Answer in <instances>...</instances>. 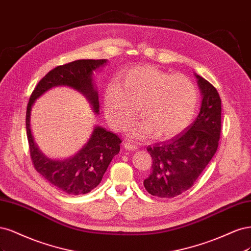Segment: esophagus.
Segmentation results:
<instances>
[{"instance_id":"obj_1","label":"esophagus","mask_w":251,"mask_h":251,"mask_svg":"<svg viewBox=\"0 0 251 251\" xmlns=\"http://www.w3.org/2000/svg\"><path fill=\"white\" fill-rule=\"evenodd\" d=\"M124 147H125V149H126V150H131V151H133V150H136V149H137V147L135 146V145L131 144L130 142H126V143L124 144Z\"/></svg>"}]
</instances>
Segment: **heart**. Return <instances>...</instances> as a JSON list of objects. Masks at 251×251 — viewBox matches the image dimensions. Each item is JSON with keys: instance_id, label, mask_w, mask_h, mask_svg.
I'll return each mask as SVG.
<instances>
[{"instance_id": "heart-1", "label": "heart", "mask_w": 251, "mask_h": 251, "mask_svg": "<svg viewBox=\"0 0 251 251\" xmlns=\"http://www.w3.org/2000/svg\"><path fill=\"white\" fill-rule=\"evenodd\" d=\"M196 86L183 75H171L155 67H137L104 92V110L110 125L122 130L132 123L135 108L142 122L135 136L150 132L167 139L182 131L197 107Z\"/></svg>"}]
</instances>
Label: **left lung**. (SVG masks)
<instances>
[{"instance_id":"1","label":"left lung","mask_w":251,"mask_h":251,"mask_svg":"<svg viewBox=\"0 0 251 251\" xmlns=\"http://www.w3.org/2000/svg\"><path fill=\"white\" fill-rule=\"evenodd\" d=\"M202 96L200 111L184 130L148 146L152 172L144 187L153 196L173 198L189 190L215 155L221 132V99L207 80L195 75Z\"/></svg>"}]
</instances>
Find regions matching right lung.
Masks as SVG:
<instances>
[{
	"mask_svg": "<svg viewBox=\"0 0 251 251\" xmlns=\"http://www.w3.org/2000/svg\"><path fill=\"white\" fill-rule=\"evenodd\" d=\"M106 59H80L56 67L40 80L32 93L26 112V130L30 156L36 171L48 182L71 195H82L98 185L110 161L120 152V137L101 126H96L86 144L74 156L51 159L43 154L30 128L31 109L35 100L54 86L66 85L85 96L96 115L99 114V97L94 86L93 73L106 64Z\"/></svg>",
	"mask_w": 251,
	"mask_h": 251,
	"instance_id": "obj_1",
	"label": "right lung"
}]
</instances>
